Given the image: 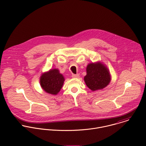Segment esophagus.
<instances>
[{
    "mask_svg": "<svg viewBox=\"0 0 146 146\" xmlns=\"http://www.w3.org/2000/svg\"><path fill=\"white\" fill-rule=\"evenodd\" d=\"M79 77V74H72V78H78Z\"/></svg>",
    "mask_w": 146,
    "mask_h": 146,
    "instance_id": "esophagus-1",
    "label": "esophagus"
}]
</instances>
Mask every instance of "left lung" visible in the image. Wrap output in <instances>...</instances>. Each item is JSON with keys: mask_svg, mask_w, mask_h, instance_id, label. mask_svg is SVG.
I'll list each match as a JSON object with an SVG mask.
<instances>
[{"mask_svg": "<svg viewBox=\"0 0 146 146\" xmlns=\"http://www.w3.org/2000/svg\"><path fill=\"white\" fill-rule=\"evenodd\" d=\"M111 81V75L108 69L100 62L89 63L86 67V75L84 82L92 90L102 89Z\"/></svg>", "mask_w": 146, "mask_h": 146, "instance_id": "8db88e82", "label": "left lung"}]
</instances>
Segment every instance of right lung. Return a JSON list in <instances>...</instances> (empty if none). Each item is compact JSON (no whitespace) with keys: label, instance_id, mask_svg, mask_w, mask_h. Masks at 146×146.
Instances as JSON below:
<instances>
[{"label":"right lung","instance_id":"right-lung-1","mask_svg":"<svg viewBox=\"0 0 146 146\" xmlns=\"http://www.w3.org/2000/svg\"><path fill=\"white\" fill-rule=\"evenodd\" d=\"M64 78L58 69H51L43 73L40 78L42 89L48 93L56 95L62 87Z\"/></svg>","mask_w":146,"mask_h":146}]
</instances>
